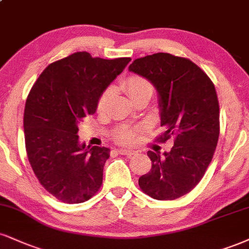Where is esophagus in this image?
<instances>
[{"label":"esophagus","mask_w":249,"mask_h":249,"mask_svg":"<svg viewBox=\"0 0 249 249\" xmlns=\"http://www.w3.org/2000/svg\"><path fill=\"white\" fill-rule=\"evenodd\" d=\"M117 152H118L121 155H126V157H131V155H133L136 152L132 151V149H123V148H119L117 149Z\"/></svg>","instance_id":"obj_1"}]
</instances>
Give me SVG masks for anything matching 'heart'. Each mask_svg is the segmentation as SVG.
Returning a JSON list of instances; mask_svg holds the SVG:
<instances>
[{
  "label": "heart",
  "mask_w": 249,
  "mask_h": 249,
  "mask_svg": "<svg viewBox=\"0 0 249 249\" xmlns=\"http://www.w3.org/2000/svg\"><path fill=\"white\" fill-rule=\"evenodd\" d=\"M122 89L128 95V97L131 98L133 102L142 97H148L151 98L152 94H153V85L147 79H145L143 76L140 75H131L127 79H125L122 82ZM113 96V89L107 88L106 91L102 94L97 104V111L98 113H104L107 111V104L109 101L111 100ZM139 132V128L137 127H131L126 126V125H123L119 128H117L113 138L118 143H123V145H127L134 142L137 134Z\"/></svg>",
  "instance_id": "1"
}]
</instances>
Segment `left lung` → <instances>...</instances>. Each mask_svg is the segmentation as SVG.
I'll return each mask as SVG.
<instances>
[{
    "label": "left lung",
    "mask_w": 249,
    "mask_h": 249,
    "mask_svg": "<svg viewBox=\"0 0 249 249\" xmlns=\"http://www.w3.org/2000/svg\"><path fill=\"white\" fill-rule=\"evenodd\" d=\"M130 71L146 77L159 92L160 142L174 139L163 157L148 151L152 168L139 187L158 200L184 196L199 183L213 158L219 138V103L213 82L196 64L169 53L136 59Z\"/></svg>",
    "instance_id": "8db88e82"
}]
</instances>
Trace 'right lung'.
I'll return each mask as SVG.
<instances>
[{
  "label": "right lung",
  "mask_w": 249,
  "mask_h": 249,
  "mask_svg": "<svg viewBox=\"0 0 249 249\" xmlns=\"http://www.w3.org/2000/svg\"><path fill=\"white\" fill-rule=\"evenodd\" d=\"M130 60L76 52L47 66L32 86L24 110L26 154L39 183L56 199L77 204L100 190L110 149L81 145L77 125L94 115Z\"/></svg>",
  "instance_id": "obj_1"
}]
</instances>
